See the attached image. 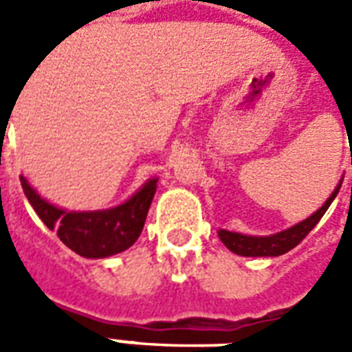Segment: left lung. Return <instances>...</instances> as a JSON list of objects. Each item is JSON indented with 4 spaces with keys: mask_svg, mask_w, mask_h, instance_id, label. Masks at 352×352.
Wrapping results in <instances>:
<instances>
[{
    "mask_svg": "<svg viewBox=\"0 0 352 352\" xmlns=\"http://www.w3.org/2000/svg\"><path fill=\"white\" fill-rule=\"evenodd\" d=\"M341 183H343V179H341L340 184L336 186V190L330 194V198L326 199L320 209H317L305 221L298 222L290 228L280 230V232H275V234H270V236H249V234H239V232H230V230L221 228L219 230V237H221L222 243L226 245V249H230L234 254H239V256H280L290 249H294L296 245L300 243L303 237L317 226V222L322 219V214L328 211L333 198L338 196Z\"/></svg>",
    "mask_w": 352,
    "mask_h": 352,
    "instance_id": "left-lung-1",
    "label": "left lung"
}]
</instances>
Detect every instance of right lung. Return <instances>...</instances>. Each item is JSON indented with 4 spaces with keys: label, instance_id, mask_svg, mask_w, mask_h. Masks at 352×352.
Masks as SVG:
<instances>
[{
    "label": "right lung",
    "instance_id": "right-lung-1",
    "mask_svg": "<svg viewBox=\"0 0 352 352\" xmlns=\"http://www.w3.org/2000/svg\"><path fill=\"white\" fill-rule=\"evenodd\" d=\"M20 184L35 213L47 228L56 232L62 243L85 258H107L130 249L141 236L158 177L148 179L120 206L98 211H67L43 198L24 175H20Z\"/></svg>",
    "mask_w": 352,
    "mask_h": 352
}]
</instances>
